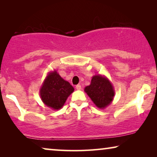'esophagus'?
<instances>
[{"mask_svg":"<svg viewBox=\"0 0 157 157\" xmlns=\"http://www.w3.org/2000/svg\"><path fill=\"white\" fill-rule=\"evenodd\" d=\"M76 89L77 90H81V85H76Z\"/></svg>","mask_w":157,"mask_h":157,"instance_id":"esophagus-1","label":"esophagus"}]
</instances>
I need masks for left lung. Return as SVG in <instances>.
I'll use <instances>...</instances> for the list:
<instances>
[{"label":"left lung","instance_id":"left-lung-1","mask_svg":"<svg viewBox=\"0 0 157 157\" xmlns=\"http://www.w3.org/2000/svg\"><path fill=\"white\" fill-rule=\"evenodd\" d=\"M84 91L98 108L104 109L113 101L115 95L112 83L105 76L98 74L92 77L91 83Z\"/></svg>","mask_w":157,"mask_h":157}]
</instances>
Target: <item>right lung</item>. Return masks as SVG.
<instances>
[{"instance_id":"right-lung-1","label":"right lung","mask_w":157,"mask_h":157,"mask_svg":"<svg viewBox=\"0 0 157 157\" xmlns=\"http://www.w3.org/2000/svg\"><path fill=\"white\" fill-rule=\"evenodd\" d=\"M74 91V87L70 83L61 78L56 70H53L48 73L39 93L46 106L53 110H59Z\"/></svg>"}]
</instances>
